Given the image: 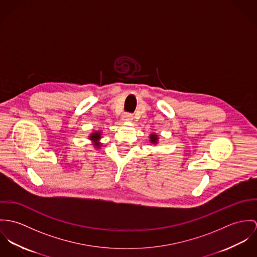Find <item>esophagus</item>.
Returning <instances> with one entry per match:
<instances>
[{
    "label": "esophagus",
    "instance_id": "esophagus-1",
    "mask_svg": "<svg viewBox=\"0 0 257 257\" xmlns=\"http://www.w3.org/2000/svg\"><path fill=\"white\" fill-rule=\"evenodd\" d=\"M122 119L124 121H132L133 120V115L131 113H125V114L122 115Z\"/></svg>",
    "mask_w": 257,
    "mask_h": 257
}]
</instances>
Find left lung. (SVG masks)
I'll list each match as a JSON object with an SVG mask.
<instances>
[{"mask_svg": "<svg viewBox=\"0 0 257 257\" xmlns=\"http://www.w3.org/2000/svg\"><path fill=\"white\" fill-rule=\"evenodd\" d=\"M157 140H158V136L156 134H152L151 135V141H152V143H156Z\"/></svg>", "mask_w": 257, "mask_h": 257, "instance_id": "1", "label": "left lung"}]
</instances>
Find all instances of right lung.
Listing matches in <instances>:
<instances>
[{
    "instance_id": "obj_1",
    "label": "right lung",
    "mask_w": 257,
    "mask_h": 257,
    "mask_svg": "<svg viewBox=\"0 0 257 257\" xmlns=\"http://www.w3.org/2000/svg\"><path fill=\"white\" fill-rule=\"evenodd\" d=\"M99 138H100V132H95V133L91 134V136H90V139H91V140H95V142H96ZM94 145H95V147H97V148L100 146L98 143H95Z\"/></svg>"
}]
</instances>
